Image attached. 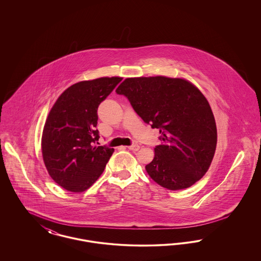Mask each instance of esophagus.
Segmentation results:
<instances>
[{
    "label": "esophagus",
    "mask_w": 261,
    "mask_h": 261,
    "mask_svg": "<svg viewBox=\"0 0 261 261\" xmlns=\"http://www.w3.org/2000/svg\"><path fill=\"white\" fill-rule=\"evenodd\" d=\"M128 149H131V150H134V151H136L138 149H140V146L139 145H137V144H134V145H131V146H129L128 147Z\"/></svg>",
    "instance_id": "1"
}]
</instances>
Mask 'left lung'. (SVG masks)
Wrapping results in <instances>:
<instances>
[{"label": "left lung", "instance_id": "left-lung-1", "mask_svg": "<svg viewBox=\"0 0 261 261\" xmlns=\"http://www.w3.org/2000/svg\"><path fill=\"white\" fill-rule=\"evenodd\" d=\"M151 128L162 145L146 165L150 178L168 190L194 185L206 173L216 149L217 130L211 106L198 88L181 78H127L115 91Z\"/></svg>", "mask_w": 261, "mask_h": 261}]
</instances>
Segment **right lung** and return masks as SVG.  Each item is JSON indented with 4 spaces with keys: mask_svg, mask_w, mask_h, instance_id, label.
<instances>
[{
    "mask_svg": "<svg viewBox=\"0 0 261 261\" xmlns=\"http://www.w3.org/2000/svg\"><path fill=\"white\" fill-rule=\"evenodd\" d=\"M121 80L102 77L78 82L51 108L44 126L42 153L50 177L63 189L84 192L103 172L114 149L95 146L99 138L97 111Z\"/></svg>",
    "mask_w": 261,
    "mask_h": 261,
    "instance_id": "right-lung-1",
    "label": "right lung"
}]
</instances>
